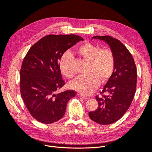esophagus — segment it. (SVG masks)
<instances>
[{
  "label": "esophagus",
  "mask_w": 152,
  "mask_h": 152,
  "mask_svg": "<svg viewBox=\"0 0 152 152\" xmlns=\"http://www.w3.org/2000/svg\"><path fill=\"white\" fill-rule=\"evenodd\" d=\"M78 96H79V97H80V98H83V99H88V98H87V96H84V95H82V94H78Z\"/></svg>",
  "instance_id": "1"
}]
</instances>
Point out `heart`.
Returning a JSON list of instances; mask_svg holds the SVG:
<instances>
[{
    "label": "heart",
    "mask_w": 152,
    "mask_h": 152,
    "mask_svg": "<svg viewBox=\"0 0 152 152\" xmlns=\"http://www.w3.org/2000/svg\"><path fill=\"white\" fill-rule=\"evenodd\" d=\"M77 53L89 62L88 75L77 77L70 84V88L83 94H89L99 84H104L112 76L115 68V56L110 49H102L89 42L78 48ZM59 67L62 75L71 79L75 75L72 67V55L64 53L59 60Z\"/></svg>",
    "instance_id": "obj_1"
}]
</instances>
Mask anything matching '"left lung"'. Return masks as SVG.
<instances>
[{
    "label": "left lung",
    "mask_w": 152,
    "mask_h": 152,
    "mask_svg": "<svg viewBox=\"0 0 152 152\" xmlns=\"http://www.w3.org/2000/svg\"><path fill=\"white\" fill-rule=\"evenodd\" d=\"M93 39L107 42L115 60L112 75L100 91L102 96H96L98 109L89 113L92 121L107 125L119 120L130 107L136 89V66L131 53L120 40L108 35Z\"/></svg>",
    "instance_id": "obj_1"
}]
</instances>
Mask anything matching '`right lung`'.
I'll list each match as a JSON object with an SVG mask.
<instances>
[{
    "mask_svg": "<svg viewBox=\"0 0 152 152\" xmlns=\"http://www.w3.org/2000/svg\"><path fill=\"white\" fill-rule=\"evenodd\" d=\"M83 38L76 35H49L32 45L20 70V93L31 115L43 124L58 121L75 92L58 93L65 85L59 67L63 53Z\"/></svg>",
    "mask_w": 152,
    "mask_h": 152,
    "instance_id": "obj_1",
    "label": "right lung"
}]
</instances>
